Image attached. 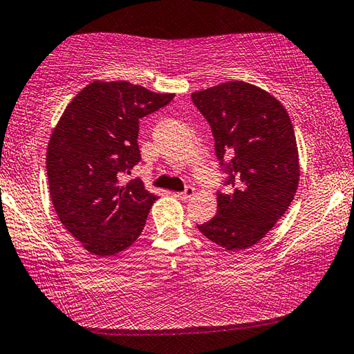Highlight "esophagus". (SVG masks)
<instances>
[{
	"instance_id": "1",
	"label": "esophagus",
	"mask_w": 354,
	"mask_h": 354,
	"mask_svg": "<svg viewBox=\"0 0 354 354\" xmlns=\"http://www.w3.org/2000/svg\"><path fill=\"white\" fill-rule=\"evenodd\" d=\"M195 194V189L194 187H185V190L184 192H176L175 194V196L176 198H179V200H189V198H192V195Z\"/></svg>"
}]
</instances>
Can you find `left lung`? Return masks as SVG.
Wrapping results in <instances>:
<instances>
[{
	"instance_id": "left-lung-1",
	"label": "left lung",
	"mask_w": 354,
	"mask_h": 354,
	"mask_svg": "<svg viewBox=\"0 0 354 354\" xmlns=\"http://www.w3.org/2000/svg\"><path fill=\"white\" fill-rule=\"evenodd\" d=\"M212 129L226 175L217 215L198 230L227 251L253 247L283 217L299 181L298 149L289 113L262 88L230 81L192 93Z\"/></svg>"
}]
</instances>
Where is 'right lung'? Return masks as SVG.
<instances>
[{"instance_id":"right-lung-1","label":"right lung","mask_w":354,"mask_h":354,"mask_svg":"<svg viewBox=\"0 0 354 354\" xmlns=\"http://www.w3.org/2000/svg\"><path fill=\"white\" fill-rule=\"evenodd\" d=\"M127 81H95L65 107L51 134L46 173L59 220L88 253L107 257L131 247L158 196L140 179L120 178L140 162L139 120L170 103Z\"/></svg>"}]
</instances>
